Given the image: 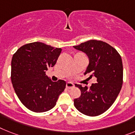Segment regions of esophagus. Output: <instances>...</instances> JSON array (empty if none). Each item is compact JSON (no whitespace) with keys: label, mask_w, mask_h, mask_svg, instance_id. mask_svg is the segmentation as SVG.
<instances>
[{"label":"esophagus","mask_w":135,"mask_h":135,"mask_svg":"<svg viewBox=\"0 0 135 135\" xmlns=\"http://www.w3.org/2000/svg\"><path fill=\"white\" fill-rule=\"evenodd\" d=\"M66 88L68 89L74 88V85L72 83H71V82H68V83H66Z\"/></svg>","instance_id":"34e87169"}]
</instances>
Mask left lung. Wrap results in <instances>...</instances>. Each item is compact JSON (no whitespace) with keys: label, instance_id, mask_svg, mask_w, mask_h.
Segmentation results:
<instances>
[{"label":"left lung","instance_id":"8db88e82","mask_svg":"<svg viewBox=\"0 0 135 135\" xmlns=\"http://www.w3.org/2000/svg\"><path fill=\"white\" fill-rule=\"evenodd\" d=\"M85 52L89 58V65L84 75L97 78V83L88 88L79 84L75 86L81 90L79 98L74 105L82 114L95 117L103 114L114 103L123 84V63L120 54L105 42L90 40L74 46Z\"/></svg>","mask_w":135,"mask_h":135}]
</instances>
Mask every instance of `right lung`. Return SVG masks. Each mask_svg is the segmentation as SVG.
I'll return each mask as SVG.
<instances>
[{"label":"right lung","mask_w":135,"mask_h":135,"mask_svg":"<svg viewBox=\"0 0 135 135\" xmlns=\"http://www.w3.org/2000/svg\"><path fill=\"white\" fill-rule=\"evenodd\" d=\"M61 50L34 42L21 47L13 55L12 85L21 103L32 112H44L53 108L65 90V81L54 82L45 74L48 68L55 65Z\"/></svg>","instance_id":"obj_1"}]
</instances>
